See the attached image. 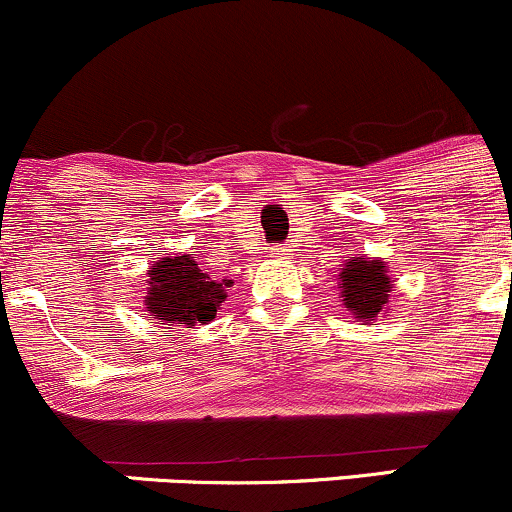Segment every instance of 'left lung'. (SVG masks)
Masks as SVG:
<instances>
[{"label": "left lung", "instance_id": "obj_1", "mask_svg": "<svg viewBox=\"0 0 512 512\" xmlns=\"http://www.w3.org/2000/svg\"><path fill=\"white\" fill-rule=\"evenodd\" d=\"M338 291L342 306L357 320L367 323L386 311L393 291V279L379 257L359 255L338 269Z\"/></svg>", "mask_w": 512, "mask_h": 512}]
</instances>
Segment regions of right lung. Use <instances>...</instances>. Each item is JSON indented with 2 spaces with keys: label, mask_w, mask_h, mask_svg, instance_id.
Here are the masks:
<instances>
[{
  "label": "right lung",
  "mask_w": 512,
  "mask_h": 512,
  "mask_svg": "<svg viewBox=\"0 0 512 512\" xmlns=\"http://www.w3.org/2000/svg\"><path fill=\"white\" fill-rule=\"evenodd\" d=\"M148 308L160 323H209L226 301L230 279L216 282L192 255L160 257L148 269Z\"/></svg>",
  "instance_id": "1"
}]
</instances>
